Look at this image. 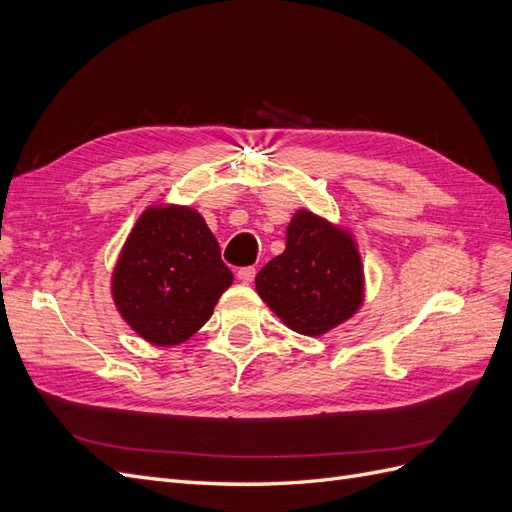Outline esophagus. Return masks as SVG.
<instances>
[{
  "label": "esophagus",
  "instance_id": "34e87169",
  "mask_svg": "<svg viewBox=\"0 0 512 512\" xmlns=\"http://www.w3.org/2000/svg\"><path fill=\"white\" fill-rule=\"evenodd\" d=\"M237 277H239V282H243V284H252L254 277H256V267H241L237 271Z\"/></svg>",
  "mask_w": 512,
  "mask_h": 512
}]
</instances>
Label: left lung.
Segmentation results:
<instances>
[{
  "label": "left lung",
  "mask_w": 512,
  "mask_h": 512,
  "mask_svg": "<svg viewBox=\"0 0 512 512\" xmlns=\"http://www.w3.org/2000/svg\"><path fill=\"white\" fill-rule=\"evenodd\" d=\"M256 290L286 327L322 335L363 303V265L348 232L309 211H297L286 250L256 275Z\"/></svg>",
  "instance_id": "8db88e82"
}]
</instances>
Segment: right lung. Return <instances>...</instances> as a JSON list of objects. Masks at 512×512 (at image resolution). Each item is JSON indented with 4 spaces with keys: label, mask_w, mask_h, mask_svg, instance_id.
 <instances>
[{
    "label": "right lung",
    "mask_w": 512,
    "mask_h": 512,
    "mask_svg": "<svg viewBox=\"0 0 512 512\" xmlns=\"http://www.w3.org/2000/svg\"><path fill=\"white\" fill-rule=\"evenodd\" d=\"M232 284L218 239L190 207H151L138 218L113 273V299L130 327L175 346L211 318Z\"/></svg>",
    "instance_id": "right-lung-1"
}]
</instances>
